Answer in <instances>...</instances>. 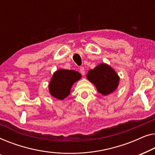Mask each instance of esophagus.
<instances>
[{"label":"esophagus","mask_w":155,"mask_h":155,"mask_svg":"<svg viewBox=\"0 0 155 155\" xmlns=\"http://www.w3.org/2000/svg\"><path fill=\"white\" fill-rule=\"evenodd\" d=\"M79 71L82 75H85V69L84 67H81L79 68Z\"/></svg>","instance_id":"34e87169"}]
</instances>
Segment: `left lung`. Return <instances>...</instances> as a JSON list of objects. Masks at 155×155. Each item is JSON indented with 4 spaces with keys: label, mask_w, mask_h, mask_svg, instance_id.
Returning a JSON list of instances; mask_svg holds the SVG:
<instances>
[{
    "label": "left lung",
    "mask_w": 155,
    "mask_h": 155,
    "mask_svg": "<svg viewBox=\"0 0 155 155\" xmlns=\"http://www.w3.org/2000/svg\"><path fill=\"white\" fill-rule=\"evenodd\" d=\"M87 78L96 86L97 91L104 95L112 93L118 86L119 81L114 69L105 64H100L91 69Z\"/></svg>",
    "instance_id": "8db88e82"
}]
</instances>
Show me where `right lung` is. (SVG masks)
Returning a JSON list of instances; mask_svg holds the SVG:
<instances>
[{
	"instance_id": "obj_1",
	"label": "right lung",
	"mask_w": 155,
	"mask_h": 155,
	"mask_svg": "<svg viewBox=\"0 0 155 155\" xmlns=\"http://www.w3.org/2000/svg\"><path fill=\"white\" fill-rule=\"evenodd\" d=\"M81 75L77 71L59 69L54 73L50 82V93L56 98L63 100L68 96L73 84L79 80Z\"/></svg>"
}]
</instances>
